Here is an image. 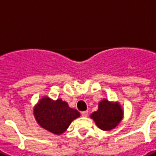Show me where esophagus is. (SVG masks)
Masks as SVG:
<instances>
[{
	"mask_svg": "<svg viewBox=\"0 0 156 156\" xmlns=\"http://www.w3.org/2000/svg\"><path fill=\"white\" fill-rule=\"evenodd\" d=\"M88 114H89L88 111H85V112H81V115H82V116H84V117L88 116Z\"/></svg>",
	"mask_w": 156,
	"mask_h": 156,
	"instance_id": "34e87169",
	"label": "esophagus"
}]
</instances>
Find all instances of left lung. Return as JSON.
<instances>
[{
  "mask_svg": "<svg viewBox=\"0 0 156 156\" xmlns=\"http://www.w3.org/2000/svg\"><path fill=\"white\" fill-rule=\"evenodd\" d=\"M102 130L113 129L119 124L123 118V111L117 102H110L107 99L101 101L98 104V110L90 115Z\"/></svg>",
  "mask_w": 156,
  "mask_h": 156,
  "instance_id": "left-lung-1",
  "label": "left lung"
}]
</instances>
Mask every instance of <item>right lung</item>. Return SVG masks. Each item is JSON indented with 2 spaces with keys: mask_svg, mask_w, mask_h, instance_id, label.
Masks as SVG:
<instances>
[{
  "mask_svg": "<svg viewBox=\"0 0 156 156\" xmlns=\"http://www.w3.org/2000/svg\"><path fill=\"white\" fill-rule=\"evenodd\" d=\"M34 115L37 123L44 129L54 134H61L67 130L72 120L80 115L62 99L53 101L44 97L35 107Z\"/></svg>",
  "mask_w": 156,
  "mask_h": 156,
  "instance_id": "add662e5",
  "label": "right lung"
}]
</instances>
